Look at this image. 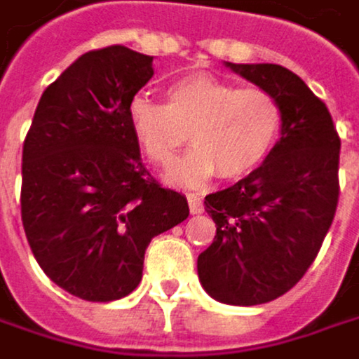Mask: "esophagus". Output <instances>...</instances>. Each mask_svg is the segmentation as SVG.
Listing matches in <instances>:
<instances>
[{"instance_id":"1","label":"esophagus","mask_w":359,"mask_h":359,"mask_svg":"<svg viewBox=\"0 0 359 359\" xmlns=\"http://www.w3.org/2000/svg\"><path fill=\"white\" fill-rule=\"evenodd\" d=\"M188 205H190V213H201L203 211V201L196 194H188Z\"/></svg>"}]
</instances>
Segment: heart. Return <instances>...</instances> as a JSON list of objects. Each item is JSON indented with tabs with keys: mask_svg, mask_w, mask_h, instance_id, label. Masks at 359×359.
Instances as JSON below:
<instances>
[{
	"mask_svg": "<svg viewBox=\"0 0 359 359\" xmlns=\"http://www.w3.org/2000/svg\"><path fill=\"white\" fill-rule=\"evenodd\" d=\"M126 116L144 154L163 169L175 163L190 133L196 146L171 173L184 186L203 184L215 173L226 180L250 175L269 158L283 126L275 95L205 74L173 82L167 103L133 97Z\"/></svg>",
	"mask_w": 359,
	"mask_h": 359,
	"instance_id": "b5f03b06",
	"label": "heart"
}]
</instances>
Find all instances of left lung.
Here are the masks:
<instances>
[{
  "mask_svg": "<svg viewBox=\"0 0 359 359\" xmlns=\"http://www.w3.org/2000/svg\"><path fill=\"white\" fill-rule=\"evenodd\" d=\"M224 65L275 95L283 109L269 158L235 186L205 196L215 239L196 260L198 281L224 304L252 306L285 294L316 260L339 203L341 140L326 103L290 69Z\"/></svg>",
  "mask_w": 359,
  "mask_h": 359,
  "instance_id": "8db88e82",
  "label": "left lung"
}]
</instances>
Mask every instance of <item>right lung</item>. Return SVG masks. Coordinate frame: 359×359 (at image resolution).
<instances>
[{
  "label": "right lung",
  "instance_id": "right-lung-1",
  "mask_svg": "<svg viewBox=\"0 0 359 359\" xmlns=\"http://www.w3.org/2000/svg\"><path fill=\"white\" fill-rule=\"evenodd\" d=\"M154 57L107 46L43 90L22 146L20 215L29 248L59 287L109 302L142 281L150 241L190 213L142 163L126 107Z\"/></svg>",
  "mask_w": 359,
  "mask_h": 359
}]
</instances>
